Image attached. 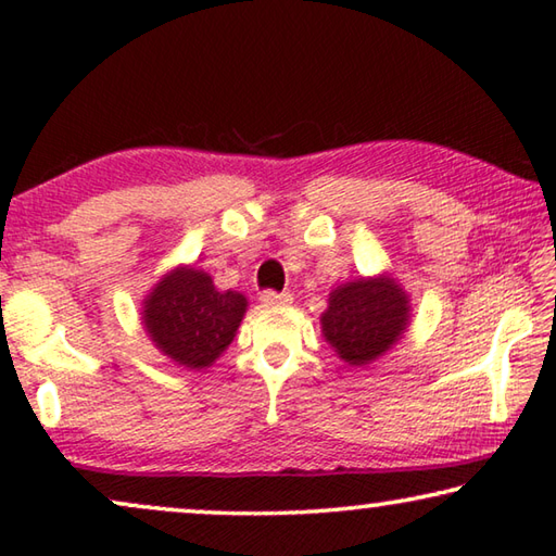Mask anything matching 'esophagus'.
I'll use <instances>...</instances> for the list:
<instances>
[{"label":"esophagus","mask_w":556,"mask_h":556,"mask_svg":"<svg viewBox=\"0 0 556 556\" xmlns=\"http://www.w3.org/2000/svg\"><path fill=\"white\" fill-rule=\"evenodd\" d=\"M291 296L289 291H262V296H260V301H262V306H267V308H279V306H289L291 304Z\"/></svg>","instance_id":"1"}]
</instances>
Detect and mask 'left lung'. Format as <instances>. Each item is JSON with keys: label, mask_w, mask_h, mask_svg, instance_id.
<instances>
[{"label": "left lung", "mask_w": 556, "mask_h": 556, "mask_svg": "<svg viewBox=\"0 0 556 556\" xmlns=\"http://www.w3.org/2000/svg\"><path fill=\"white\" fill-rule=\"evenodd\" d=\"M407 294L390 277L338 287L321 316L324 336L351 365H368L404 333Z\"/></svg>", "instance_id": "1"}]
</instances>
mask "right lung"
Here are the masks:
<instances>
[{
  "label": "right lung",
  "mask_w": 556,
  "mask_h": 556,
  "mask_svg": "<svg viewBox=\"0 0 556 556\" xmlns=\"http://www.w3.org/2000/svg\"><path fill=\"white\" fill-rule=\"evenodd\" d=\"M248 299L220 291L201 269L184 267L166 275L144 301V326L174 363L191 370L208 368L244 316Z\"/></svg>",
  "instance_id": "add662e5"
}]
</instances>
